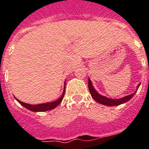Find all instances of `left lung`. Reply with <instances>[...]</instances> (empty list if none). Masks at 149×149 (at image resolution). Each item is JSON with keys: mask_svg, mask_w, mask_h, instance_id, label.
Wrapping results in <instances>:
<instances>
[{"mask_svg": "<svg viewBox=\"0 0 149 149\" xmlns=\"http://www.w3.org/2000/svg\"><path fill=\"white\" fill-rule=\"evenodd\" d=\"M139 85L140 84L138 85V87H137V89L139 88ZM88 88H89L90 93L91 94V97H93V99H94V100H96V101L100 103V104H103V105L109 106V107H111V106H117L120 105V104H124V103L129 101V100H130L136 93V91L134 92L133 94L126 96V97H124L123 98H120V99H111V98H108L107 97L100 95V94H98L97 92L96 91V90L94 89L93 85H92L91 81L90 78H88Z\"/></svg>", "mask_w": 149, "mask_h": 149, "instance_id": "left-lung-1", "label": "left lung"}]
</instances>
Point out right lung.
Instances as JSON below:
<instances>
[{"mask_svg":"<svg viewBox=\"0 0 149 149\" xmlns=\"http://www.w3.org/2000/svg\"><path fill=\"white\" fill-rule=\"evenodd\" d=\"M65 88L64 87V91L62 95L61 96V97L59 99H58L57 100L53 102H50V103H45V104H36V105H32V104H26V103H23V102L20 101L17 98L15 97V99L17 100V101L19 102V104H21L23 107H24L25 108H26L27 110H31L33 112H43V111H47V110H51L54 108H55L58 104L61 102V100H63L64 95H65Z\"/></svg>","mask_w":149,"mask_h":149,"instance_id":"obj_1","label":"right lung"}]
</instances>
